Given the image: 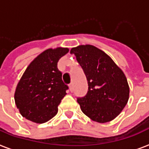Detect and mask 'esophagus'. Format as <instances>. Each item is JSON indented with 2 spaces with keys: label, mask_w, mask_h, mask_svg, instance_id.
<instances>
[{
  "label": "esophagus",
  "mask_w": 149,
  "mask_h": 149,
  "mask_svg": "<svg viewBox=\"0 0 149 149\" xmlns=\"http://www.w3.org/2000/svg\"><path fill=\"white\" fill-rule=\"evenodd\" d=\"M69 87H70V91H73V84H70L69 85Z\"/></svg>",
  "instance_id": "obj_1"
}]
</instances>
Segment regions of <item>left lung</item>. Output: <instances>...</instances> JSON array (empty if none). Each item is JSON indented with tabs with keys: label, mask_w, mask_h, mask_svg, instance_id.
Returning a JSON list of instances; mask_svg holds the SVG:
<instances>
[{
	"label": "left lung",
	"mask_w": 149,
	"mask_h": 149,
	"mask_svg": "<svg viewBox=\"0 0 149 149\" xmlns=\"http://www.w3.org/2000/svg\"><path fill=\"white\" fill-rule=\"evenodd\" d=\"M87 77L88 91L77 102L85 115L95 122H109L120 115L130 95L123 70L106 53L91 45H79L70 50Z\"/></svg>",
	"instance_id": "8db88e82"
}]
</instances>
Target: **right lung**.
<instances>
[{
    "label": "right lung",
    "mask_w": 149,
    "mask_h": 149,
    "mask_svg": "<svg viewBox=\"0 0 149 149\" xmlns=\"http://www.w3.org/2000/svg\"><path fill=\"white\" fill-rule=\"evenodd\" d=\"M69 48H49L36 57L28 65L17 84L15 102L23 117L44 123L54 117L65 96L68 86L63 83L57 65Z\"/></svg>",
    "instance_id": "right-lung-1"
}]
</instances>
